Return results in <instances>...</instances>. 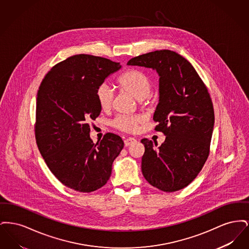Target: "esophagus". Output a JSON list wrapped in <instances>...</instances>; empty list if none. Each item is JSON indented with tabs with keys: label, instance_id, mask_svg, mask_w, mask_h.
Returning a JSON list of instances; mask_svg holds the SVG:
<instances>
[{
	"label": "esophagus",
	"instance_id": "34e87169",
	"mask_svg": "<svg viewBox=\"0 0 249 249\" xmlns=\"http://www.w3.org/2000/svg\"><path fill=\"white\" fill-rule=\"evenodd\" d=\"M136 142V139L130 137V138H128V139H126V140L124 141V143H125V145H126V146H129V145H130L131 143H133V142Z\"/></svg>",
	"mask_w": 249,
	"mask_h": 249
}]
</instances>
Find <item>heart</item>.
Segmentation results:
<instances>
[{
	"label": "heart",
	"mask_w": 249,
	"mask_h": 249,
	"mask_svg": "<svg viewBox=\"0 0 249 249\" xmlns=\"http://www.w3.org/2000/svg\"><path fill=\"white\" fill-rule=\"evenodd\" d=\"M119 85L123 90L142 101L150 94L152 84L149 77L142 71L130 70L124 72L119 78ZM98 104L103 110H109L114 98V91L107 84H102L96 90ZM142 119L136 115H120L112 121L113 127L126 132H133L137 130Z\"/></svg>",
	"instance_id": "obj_1"
}]
</instances>
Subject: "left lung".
Instances as JSON below:
<instances>
[{"label":"left lung","mask_w":249,"mask_h":249,"mask_svg":"<svg viewBox=\"0 0 249 249\" xmlns=\"http://www.w3.org/2000/svg\"><path fill=\"white\" fill-rule=\"evenodd\" d=\"M128 65L158 72L159 104L155 130L165 141L160 146L142 139V176L159 190L174 192L196 178L208 155L214 124L213 104L194 67L171 50H157L130 59Z\"/></svg>","instance_id":"8db88e82"}]
</instances>
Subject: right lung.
<instances>
[{"label": "right lung", "mask_w": 249, "mask_h": 249, "mask_svg": "<svg viewBox=\"0 0 249 249\" xmlns=\"http://www.w3.org/2000/svg\"><path fill=\"white\" fill-rule=\"evenodd\" d=\"M120 68L110 59L74 55L52 67L39 87L36 142L51 173L71 190L89 193L104 187L124 146L114 133L97 143L89 136V122L102 110L96 90Z\"/></svg>", "instance_id": "right-lung-1"}]
</instances>
